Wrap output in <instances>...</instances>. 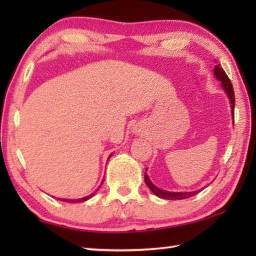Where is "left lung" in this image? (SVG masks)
<instances>
[{"mask_svg": "<svg viewBox=\"0 0 256 256\" xmlns=\"http://www.w3.org/2000/svg\"><path fill=\"white\" fill-rule=\"evenodd\" d=\"M214 76L216 78L218 79L219 81H221V84H222V88L224 89L226 94H228L230 99V103H231V112H232V118H233V121H234V106H236V98H234V91H233V86L231 84V80L228 77L226 72L224 70V68L220 67V64L218 66H214ZM145 184H148V187L153 192L157 197H160L162 199H167V200H182V199H187L192 197V196L197 194L199 192H201L202 189H199L197 192H166V190H162L160 188H157L155 184H153L150 180L148 176L146 175L145 172Z\"/></svg>", "mask_w": 256, "mask_h": 256, "instance_id": "left-lung-1", "label": "left lung"}]
</instances>
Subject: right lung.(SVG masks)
I'll return each mask as SVG.
<instances>
[{"label":"right lung","instance_id":"right-lung-1","mask_svg":"<svg viewBox=\"0 0 256 256\" xmlns=\"http://www.w3.org/2000/svg\"><path fill=\"white\" fill-rule=\"evenodd\" d=\"M112 155V154H111ZM111 155L108 156V157H111ZM101 186H99V188H100ZM98 188V189H99ZM98 189L96 190V192H94V194H89V196H86V197H84V198H80V199H58V200H60V201H64V202H70V204H76V202H84V201H86V200H88V199H90V198H92L94 197V196L96 194V192H98Z\"/></svg>","mask_w":256,"mask_h":256}]
</instances>
